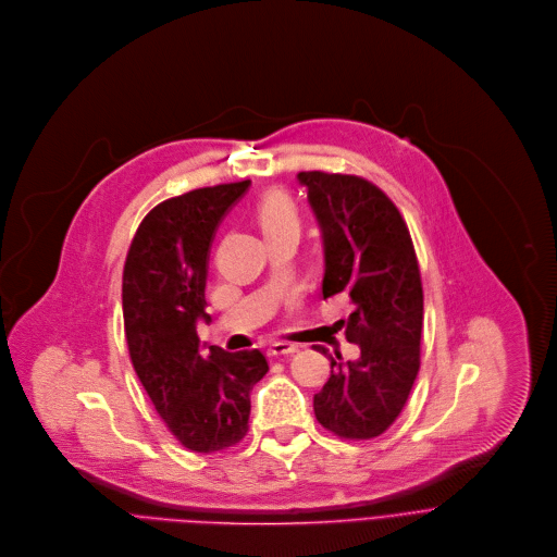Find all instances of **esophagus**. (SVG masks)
<instances>
[{
  "label": "esophagus",
  "mask_w": 557,
  "mask_h": 557,
  "mask_svg": "<svg viewBox=\"0 0 557 557\" xmlns=\"http://www.w3.org/2000/svg\"><path fill=\"white\" fill-rule=\"evenodd\" d=\"M296 351H298V347L292 345V343H272V345L268 347V354L274 356V358H278V356H292V354H296Z\"/></svg>",
  "instance_id": "esophagus-1"
}]
</instances>
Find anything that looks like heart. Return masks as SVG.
Returning <instances> with one entry per match:
<instances>
[{
    "label": "heart",
    "mask_w": 557,
    "mask_h": 557,
    "mask_svg": "<svg viewBox=\"0 0 557 557\" xmlns=\"http://www.w3.org/2000/svg\"><path fill=\"white\" fill-rule=\"evenodd\" d=\"M257 219L265 235L285 231V228H298V212L294 201L287 195H268L257 206Z\"/></svg>",
    "instance_id": "b5f03b06"
}]
</instances>
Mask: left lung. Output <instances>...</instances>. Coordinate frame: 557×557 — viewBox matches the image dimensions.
<instances>
[{"label": "left lung", "instance_id": "obj_1", "mask_svg": "<svg viewBox=\"0 0 557 557\" xmlns=\"http://www.w3.org/2000/svg\"><path fill=\"white\" fill-rule=\"evenodd\" d=\"M296 177L322 233V298H351L345 336L360 347L358 360L329 356L331 377L313 395V412L343 438H373L399 417L419 373L423 292L412 239L397 206L369 180Z\"/></svg>", "mask_w": 557, "mask_h": 557}]
</instances>
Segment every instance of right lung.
<instances>
[{"mask_svg":"<svg viewBox=\"0 0 557 557\" xmlns=\"http://www.w3.org/2000/svg\"><path fill=\"white\" fill-rule=\"evenodd\" d=\"M250 180L195 188L158 203L136 231L123 272L129 356L158 414L184 448L216 453L248 432L252 386L268 373L259 349H203L208 257L221 219Z\"/></svg>","mask_w":557,"mask_h":557,"instance_id":"obj_1","label":"right lung"}]
</instances>
